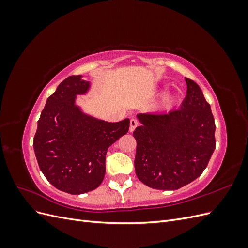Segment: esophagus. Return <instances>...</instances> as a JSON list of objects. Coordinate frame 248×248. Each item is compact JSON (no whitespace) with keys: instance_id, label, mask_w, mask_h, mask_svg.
Segmentation results:
<instances>
[{"instance_id":"1","label":"esophagus","mask_w":248,"mask_h":248,"mask_svg":"<svg viewBox=\"0 0 248 248\" xmlns=\"http://www.w3.org/2000/svg\"><path fill=\"white\" fill-rule=\"evenodd\" d=\"M139 125V122L137 121L136 119H131L130 120V127H129V131L130 132H132V131H134V129L137 128V126Z\"/></svg>"}]
</instances>
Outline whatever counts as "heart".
Instances as JSON below:
<instances>
[{
    "label": "heart",
    "instance_id": "obj_1",
    "mask_svg": "<svg viewBox=\"0 0 248 248\" xmlns=\"http://www.w3.org/2000/svg\"><path fill=\"white\" fill-rule=\"evenodd\" d=\"M168 98H169V97H166V100H167V99H168Z\"/></svg>",
    "mask_w": 248,
    "mask_h": 248
}]
</instances>
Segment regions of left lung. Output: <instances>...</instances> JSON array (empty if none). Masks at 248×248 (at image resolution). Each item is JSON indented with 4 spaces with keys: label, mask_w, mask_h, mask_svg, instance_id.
Returning a JSON list of instances; mask_svg holds the SVG:
<instances>
[{
    "label": "left lung",
    "mask_w": 248,
    "mask_h": 248,
    "mask_svg": "<svg viewBox=\"0 0 248 248\" xmlns=\"http://www.w3.org/2000/svg\"><path fill=\"white\" fill-rule=\"evenodd\" d=\"M181 107L168 114H139L133 131L140 181L154 189L176 190L202 175L215 150V123L197 82L185 78Z\"/></svg>",
    "instance_id": "left-lung-1"
}]
</instances>
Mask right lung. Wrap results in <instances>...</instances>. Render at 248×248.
I'll return each instance as SVG.
<instances>
[{"label":"right lung","instance_id":"1","mask_svg":"<svg viewBox=\"0 0 248 248\" xmlns=\"http://www.w3.org/2000/svg\"><path fill=\"white\" fill-rule=\"evenodd\" d=\"M89 89L90 81L81 76L64 79L47 98L34 137L44 177L70 194L86 193L101 184L108 147L129 129V119L110 123L82 112L76 99Z\"/></svg>","mask_w":248,"mask_h":248}]
</instances>
